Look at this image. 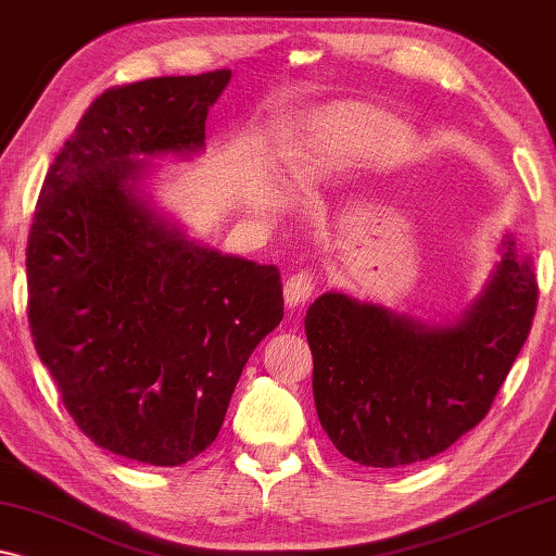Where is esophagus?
Listing matches in <instances>:
<instances>
[{
	"label": "esophagus",
	"instance_id": "1",
	"mask_svg": "<svg viewBox=\"0 0 556 556\" xmlns=\"http://www.w3.org/2000/svg\"><path fill=\"white\" fill-rule=\"evenodd\" d=\"M316 291V278L311 273H295L286 280L283 286V295H286V306L295 311L299 306H303L311 295Z\"/></svg>",
	"mask_w": 556,
	"mask_h": 556
}]
</instances>
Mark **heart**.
Masks as SVG:
<instances>
[{
    "mask_svg": "<svg viewBox=\"0 0 556 556\" xmlns=\"http://www.w3.org/2000/svg\"><path fill=\"white\" fill-rule=\"evenodd\" d=\"M397 141L392 121L369 105L341 103L318 113L308 136L291 159L293 177L303 185L329 177L356 159L390 149Z\"/></svg>",
    "mask_w": 556,
    "mask_h": 556,
    "instance_id": "b5f03b06",
    "label": "heart"
}]
</instances>
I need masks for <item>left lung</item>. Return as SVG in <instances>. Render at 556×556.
Instances as JSON below:
<instances>
[{"instance_id":"left-lung-1","label":"left lung","mask_w":556,"mask_h":556,"mask_svg":"<svg viewBox=\"0 0 556 556\" xmlns=\"http://www.w3.org/2000/svg\"><path fill=\"white\" fill-rule=\"evenodd\" d=\"M527 257L504 255L455 326H425L375 303L324 293L306 314L314 400L341 455L400 468L443 453L489 415L536 314Z\"/></svg>"}]
</instances>
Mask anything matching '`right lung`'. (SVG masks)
<instances>
[{
    "label": "right lung",
    "instance_id": "add662e5",
    "mask_svg": "<svg viewBox=\"0 0 556 556\" xmlns=\"http://www.w3.org/2000/svg\"><path fill=\"white\" fill-rule=\"evenodd\" d=\"M230 71L109 88L45 174L27 318L75 425L113 455L181 466L215 443L253 349L283 318L273 265L181 238L134 197L136 156L204 147Z\"/></svg>",
    "mask_w": 556,
    "mask_h": 556
}]
</instances>
